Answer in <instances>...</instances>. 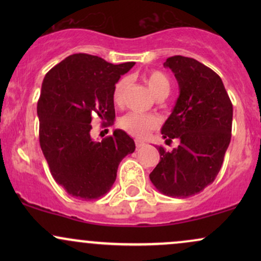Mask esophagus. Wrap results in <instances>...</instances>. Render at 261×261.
Masks as SVG:
<instances>
[{
	"label": "esophagus",
	"instance_id": "esophagus-1",
	"mask_svg": "<svg viewBox=\"0 0 261 261\" xmlns=\"http://www.w3.org/2000/svg\"><path fill=\"white\" fill-rule=\"evenodd\" d=\"M146 143L143 142V141H140V140H136V147L137 148H141V147H143V146H145Z\"/></svg>",
	"mask_w": 261,
	"mask_h": 261
}]
</instances>
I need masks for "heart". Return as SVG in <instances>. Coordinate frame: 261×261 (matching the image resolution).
I'll return each instance as SVG.
<instances>
[{
  "instance_id": "b5f03b06",
  "label": "heart",
  "mask_w": 261,
  "mask_h": 261,
  "mask_svg": "<svg viewBox=\"0 0 261 261\" xmlns=\"http://www.w3.org/2000/svg\"><path fill=\"white\" fill-rule=\"evenodd\" d=\"M145 82L147 83L149 91L155 98H166L170 92V80L166 73L161 71H151L145 76ZM127 79L122 77L115 83L113 89V99L115 104H120L126 91ZM160 121L153 115L141 113H128L119 119V126L127 134L135 137L143 139L158 126Z\"/></svg>"
}]
</instances>
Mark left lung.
I'll return each instance as SVG.
<instances>
[{
    "mask_svg": "<svg viewBox=\"0 0 261 261\" xmlns=\"http://www.w3.org/2000/svg\"><path fill=\"white\" fill-rule=\"evenodd\" d=\"M174 73L179 97L161 133L173 151L162 146L160 163L149 174L152 184L172 197L193 196L215 180L230 142L233 107L216 72L185 56H172L163 64Z\"/></svg>",
    "mask_w": 261,
    "mask_h": 261,
    "instance_id": "1",
    "label": "left lung"
}]
</instances>
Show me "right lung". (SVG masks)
Masks as SVG:
<instances>
[{
  "mask_svg": "<svg viewBox=\"0 0 261 261\" xmlns=\"http://www.w3.org/2000/svg\"><path fill=\"white\" fill-rule=\"evenodd\" d=\"M134 65L73 54L45 74L39 141L53 178L71 196L89 201L106 195L122 158L135 151L134 140L119 128L101 142L91 137L94 114L107 125L115 119L114 86Z\"/></svg>",
  "mask_w": 261,
  "mask_h": 261,
  "instance_id": "right-lung-1",
  "label": "right lung"
}]
</instances>
